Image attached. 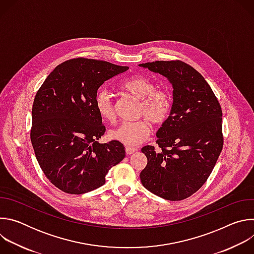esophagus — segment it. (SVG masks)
<instances>
[{"label": "esophagus", "instance_id": "esophagus-1", "mask_svg": "<svg viewBox=\"0 0 254 254\" xmlns=\"http://www.w3.org/2000/svg\"><path fill=\"white\" fill-rule=\"evenodd\" d=\"M136 151H137L136 148H131V147H127V148H126V153H127V155H131V154L135 153Z\"/></svg>", "mask_w": 254, "mask_h": 254}]
</instances>
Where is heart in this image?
<instances>
[{"mask_svg": "<svg viewBox=\"0 0 254 254\" xmlns=\"http://www.w3.org/2000/svg\"><path fill=\"white\" fill-rule=\"evenodd\" d=\"M119 87L136 100H139L137 116L146 118L155 126L164 125L171 114L172 97L169 92L156 89V84L149 78L141 75H131L123 79ZM95 107L98 115L107 122L115 120V108L111 93L101 88L95 95ZM146 120L133 123H123L112 129L111 136L126 144L134 147L143 142L152 132V125Z\"/></svg>", "mask_w": 254, "mask_h": 254, "instance_id": "heart-1", "label": "heart"}]
</instances>
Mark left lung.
<instances>
[{
	"label": "left lung",
	"mask_w": 254,
	"mask_h": 254,
	"mask_svg": "<svg viewBox=\"0 0 254 254\" xmlns=\"http://www.w3.org/2000/svg\"><path fill=\"white\" fill-rule=\"evenodd\" d=\"M138 66L161 74L173 86L170 117L156 133L162 150L141 149L148 159L139 174L141 184L163 199H186L203 186L222 151L220 103L204 77L182 61Z\"/></svg>",
	"instance_id": "obj_1"
}]
</instances>
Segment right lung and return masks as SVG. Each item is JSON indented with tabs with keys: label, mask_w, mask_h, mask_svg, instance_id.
Masks as SVG:
<instances>
[{
	"label": "right lung",
	"mask_w": 254,
	"mask_h": 254,
	"mask_svg": "<svg viewBox=\"0 0 254 254\" xmlns=\"http://www.w3.org/2000/svg\"><path fill=\"white\" fill-rule=\"evenodd\" d=\"M127 66L74 58L47 76L32 107L31 141L40 168L68 194H84L105 183V176L126 157L116 139L99 143L105 127L95 107L97 89Z\"/></svg>",
	"instance_id": "obj_1"
}]
</instances>
